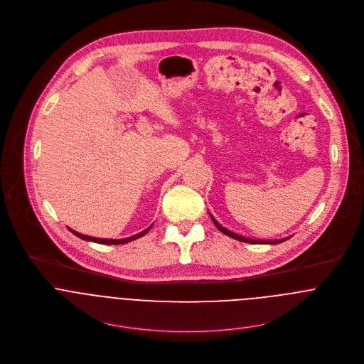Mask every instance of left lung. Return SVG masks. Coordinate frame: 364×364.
Wrapping results in <instances>:
<instances>
[{"label": "left lung", "instance_id": "left-lung-1", "mask_svg": "<svg viewBox=\"0 0 364 364\" xmlns=\"http://www.w3.org/2000/svg\"><path fill=\"white\" fill-rule=\"evenodd\" d=\"M210 217H211L213 223L215 224V227H217L223 234H225V235H228V237H231V238H234V240H238V241H241V242H250V244H280V242H283V241H286V240H287V238H284V240H277V241H260V240L245 238V237H242V235H238V234H235V232H232V231H230V230H227V228L221 227V225L215 221V218H214L211 214H210Z\"/></svg>", "mask_w": 364, "mask_h": 364}]
</instances>
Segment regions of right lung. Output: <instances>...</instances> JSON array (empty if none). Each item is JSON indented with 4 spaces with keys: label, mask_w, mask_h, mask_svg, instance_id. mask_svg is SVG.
<instances>
[{
    "label": "right lung",
    "mask_w": 364,
    "mask_h": 364,
    "mask_svg": "<svg viewBox=\"0 0 364 364\" xmlns=\"http://www.w3.org/2000/svg\"><path fill=\"white\" fill-rule=\"evenodd\" d=\"M149 230H150V227H149L147 230H144V231H141V232H139V234L133 235V237H129V238H123V240H104V238H94V237H88V235L80 234V232H77V231H74V230H71V228H70V231H71L74 235H77L78 238H81V240H87V241L98 242V244H107V245H119V244H126V242H130V241H133V240H137V238L143 237L144 234H147V232H149Z\"/></svg>",
    "instance_id": "1"
}]
</instances>
